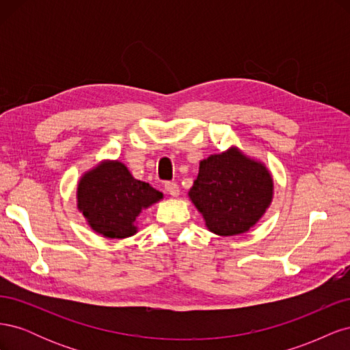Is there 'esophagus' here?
Returning a JSON list of instances; mask_svg holds the SVG:
<instances>
[{"instance_id":"esophagus-1","label":"esophagus","mask_w":350,"mask_h":350,"mask_svg":"<svg viewBox=\"0 0 350 350\" xmlns=\"http://www.w3.org/2000/svg\"><path fill=\"white\" fill-rule=\"evenodd\" d=\"M165 189L167 194H171L172 197H178L179 196V187L176 185V183H166L165 184Z\"/></svg>"}]
</instances>
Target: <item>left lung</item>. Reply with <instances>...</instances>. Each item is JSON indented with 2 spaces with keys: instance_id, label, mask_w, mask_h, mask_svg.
<instances>
[{
  "instance_id": "1",
  "label": "left lung",
  "mask_w": 350,
  "mask_h": 350,
  "mask_svg": "<svg viewBox=\"0 0 350 350\" xmlns=\"http://www.w3.org/2000/svg\"><path fill=\"white\" fill-rule=\"evenodd\" d=\"M273 189L266 165L232 146L200 162L188 197L203 215L210 232L234 237L245 234L266 213Z\"/></svg>"
}]
</instances>
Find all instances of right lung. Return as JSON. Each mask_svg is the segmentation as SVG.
<instances>
[{
    "mask_svg": "<svg viewBox=\"0 0 350 350\" xmlns=\"http://www.w3.org/2000/svg\"><path fill=\"white\" fill-rule=\"evenodd\" d=\"M162 198L161 191L135 179L120 161L100 162L84 172L77 185V208L96 234L111 239L133 237L142 210Z\"/></svg>",
    "mask_w": 350,
    "mask_h": 350,
    "instance_id": "add662e5",
    "label": "right lung"
}]
</instances>
